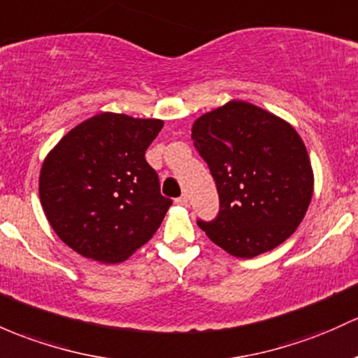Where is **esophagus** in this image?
I'll return each instance as SVG.
<instances>
[{
  "label": "esophagus",
  "instance_id": "obj_1",
  "mask_svg": "<svg viewBox=\"0 0 358 358\" xmlns=\"http://www.w3.org/2000/svg\"><path fill=\"white\" fill-rule=\"evenodd\" d=\"M178 205L180 206H187V196L182 194L180 198H178Z\"/></svg>",
  "mask_w": 358,
  "mask_h": 358
}]
</instances>
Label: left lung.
<instances>
[{
	"instance_id": "left-lung-1",
	"label": "left lung",
	"mask_w": 358,
	"mask_h": 358,
	"mask_svg": "<svg viewBox=\"0 0 358 358\" xmlns=\"http://www.w3.org/2000/svg\"><path fill=\"white\" fill-rule=\"evenodd\" d=\"M220 198L211 242L236 257L278 248L301 225L314 191L309 153L285 119L244 101L203 114L191 129Z\"/></svg>"
}]
</instances>
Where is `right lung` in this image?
I'll return each mask as SVG.
<instances>
[{"label": "right lung", "mask_w": 358, "mask_h": 358, "mask_svg": "<svg viewBox=\"0 0 358 358\" xmlns=\"http://www.w3.org/2000/svg\"><path fill=\"white\" fill-rule=\"evenodd\" d=\"M162 128V119L102 113L75 126L48 153L41 205L68 248L114 264L152 239L172 205L145 160Z\"/></svg>", "instance_id": "add662e5"}]
</instances>
